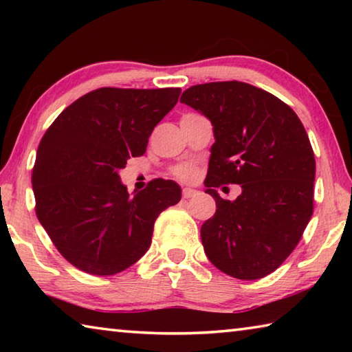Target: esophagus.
Masks as SVG:
<instances>
[{"mask_svg":"<svg viewBox=\"0 0 352 352\" xmlns=\"http://www.w3.org/2000/svg\"><path fill=\"white\" fill-rule=\"evenodd\" d=\"M194 195H197V190H194L190 188L183 189V199H190V197H194Z\"/></svg>","mask_w":352,"mask_h":352,"instance_id":"1","label":"esophagus"}]
</instances>
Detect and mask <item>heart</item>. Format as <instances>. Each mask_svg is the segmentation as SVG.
<instances>
[{
  "mask_svg": "<svg viewBox=\"0 0 352 352\" xmlns=\"http://www.w3.org/2000/svg\"><path fill=\"white\" fill-rule=\"evenodd\" d=\"M174 175L183 182H192L197 175V169L190 164H180L174 169Z\"/></svg>",
  "mask_w": 352,
  "mask_h": 352,
  "instance_id": "1",
  "label": "heart"
}]
</instances>
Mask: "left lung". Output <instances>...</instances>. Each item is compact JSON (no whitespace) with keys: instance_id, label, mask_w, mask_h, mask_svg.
I'll use <instances>...</instances> for the list:
<instances>
[{"instance_id":"obj_1","label":"left lung","mask_w":352,"mask_h":352,"mask_svg":"<svg viewBox=\"0 0 352 352\" xmlns=\"http://www.w3.org/2000/svg\"><path fill=\"white\" fill-rule=\"evenodd\" d=\"M182 102L210 119L214 130L205 192L216 214L201 225L205 253L220 272L259 279L294 252L314 212L315 158L296 113L269 91L245 82H210L182 94ZM241 184L236 201L215 188Z\"/></svg>"}]
</instances>
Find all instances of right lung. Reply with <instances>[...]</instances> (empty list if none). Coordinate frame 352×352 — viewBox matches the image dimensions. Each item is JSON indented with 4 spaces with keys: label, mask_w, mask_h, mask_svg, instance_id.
I'll return each mask as SVG.
<instances>
[{
    "label": "right lung",
    "mask_w": 352,
    "mask_h": 352,
    "mask_svg": "<svg viewBox=\"0 0 352 352\" xmlns=\"http://www.w3.org/2000/svg\"><path fill=\"white\" fill-rule=\"evenodd\" d=\"M180 88H98L67 107L41 138L32 169L35 212L69 264L98 276L129 269L152 242L160 212L182 189L157 178L135 195L118 172L146 152Z\"/></svg>",
    "instance_id": "obj_1"
}]
</instances>
